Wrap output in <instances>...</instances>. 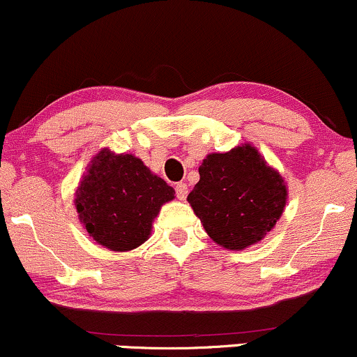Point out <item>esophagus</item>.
<instances>
[{
    "instance_id": "esophagus-1",
    "label": "esophagus",
    "mask_w": 357,
    "mask_h": 357,
    "mask_svg": "<svg viewBox=\"0 0 357 357\" xmlns=\"http://www.w3.org/2000/svg\"><path fill=\"white\" fill-rule=\"evenodd\" d=\"M175 193H177V199L178 200H185L187 199V193H188V188H187V183L180 182L175 185Z\"/></svg>"
}]
</instances>
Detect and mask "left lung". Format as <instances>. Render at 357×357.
I'll list each match as a JSON object with an SVG mask.
<instances>
[{"mask_svg":"<svg viewBox=\"0 0 357 357\" xmlns=\"http://www.w3.org/2000/svg\"><path fill=\"white\" fill-rule=\"evenodd\" d=\"M199 174L187 200L210 238L223 248L240 252L258 243L283 213L284 180L253 145L208 153Z\"/></svg>","mask_w":357,"mask_h":357,"instance_id":"8db88e82","label":"left lung"}]
</instances>
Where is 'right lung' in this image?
Segmentation results:
<instances>
[{"label": "right lung", "instance_id": "1", "mask_svg": "<svg viewBox=\"0 0 357 357\" xmlns=\"http://www.w3.org/2000/svg\"><path fill=\"white\" fill-rule=\"evenodd\" d=\"M174 195V188L140 158L102 149L87 165L74 205L96 243L129 252L149 238L160 206Z\"/></svg>", "mask_w": 357, "mask_h": 357}]
</instances>
